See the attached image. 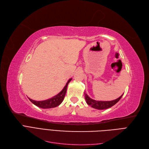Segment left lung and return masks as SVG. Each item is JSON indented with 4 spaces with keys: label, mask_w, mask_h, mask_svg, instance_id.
I'll use <instances>...</instances> for the list:
<instances>
[{
    "label": "left lung",
    "mask_w": 149,
    "mask_h": 149,
    "mask_svg": "<svg viewBox=\"0 0 149 149\" xmlns=\"http://www.w3.org/2000/svg\"><path fill=\"white\" fill-rule=\"evenodd\" d=\"M84 94L87 103L92 108L97 109H105L113 107V105H114L119 102V100L121 98L123 95V94L121 97H119L118 98L112 101H96L95 100L90 98L85 93H84Z\"/></svg>",
    "instance_id": "8db88e82"
}]
</instances>
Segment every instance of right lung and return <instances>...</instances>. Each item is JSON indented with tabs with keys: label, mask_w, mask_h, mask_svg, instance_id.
<instances>
[{
	"label": "right lung",
	"mask_w": 149,
	"mask_h": 149,
	"mask_svg": "<svg viewBox=\"0 0 149 149\" xmlns=\"http://www.w3.org/2000/svg\"><path fill=\"white\" fill-rule=\"evenodd\" d=\"M72 79H70L68 82H67L66 85H65V87L62 90L61 92H60L58 94L56 95L54 97H53L51 98L47 99L46 100L44 101H35V100H33L30 98H29L30 101L34 104L36 106L40 107L41 108L43 109H46V108H55L59 105L62 102V101L64 100V98L65 97V95L66 93V91H67V87H68V85L69 83L71 81Z\"/></svg>",
	"instance_id": "add662e5"
}]
</instances>
